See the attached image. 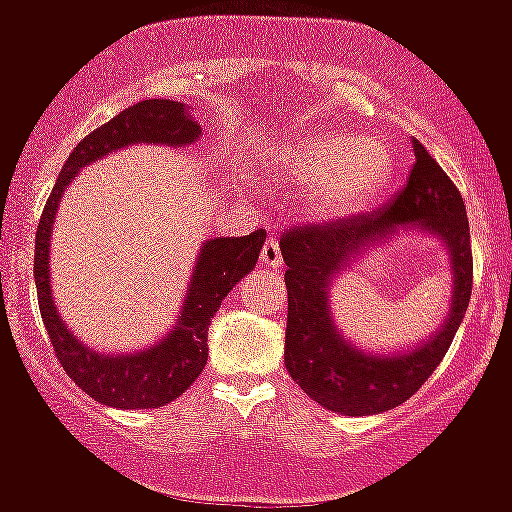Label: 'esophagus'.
I'll return each instance as SVG.
<instances>
[{"mask_svg": "<svg viewBox=\"0 0 512 512\" xmlns=\"http://www.w3.org/2000/svg\"><path fill=\"white\" fill-rule=\"evenodd\" d=\"M260 262L265 267H270V270H280V267H283V255H280L278 240H267L265 245H262Z\"/></svg>", "mask_w": 512, "mask_h": 512, "instance_id": "esophagus-1", "label": "esophagus"}]
</instances>
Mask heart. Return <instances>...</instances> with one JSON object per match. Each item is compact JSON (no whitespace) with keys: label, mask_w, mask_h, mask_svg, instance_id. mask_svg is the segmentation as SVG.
I'll use <instances>...</instances> for the list:
<instances>
[{"label":"heart","mask_w":512,"mask_h":512,"mask_svg":"<svg viewBox=\"0 0 512 512\" xmlns=\"http://www.w3.org/2000/svg\"><path fill=\"white\" fill-rule=\"evenodd\" d=\"M389 151L374 138L348 133H310L280 151V174L313 181L308 207L321 217H343L374 199L389 176Z\"/></svg>","instance_id":"heart-1"}]
</instances>
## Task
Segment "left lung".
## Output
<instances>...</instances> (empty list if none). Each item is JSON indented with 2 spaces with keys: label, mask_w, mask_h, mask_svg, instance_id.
Returning a JSON list of instances; mask_svg holds the SVG:
<instances>
[{
  "label": "left lung",
  "mask_w": 512,
  "mask_h": 512,
  "mask_svg": "<svg viewBox=\"0 0 512 512\" xmlns=\"http://www.w3.org/2000/svg\"><path fill=\"white\" fill-rule=\"evenodd\" d=\"M412 148V174L389 207L295 227L280 240L288 265L285 369L310 399L346 417L381 414L419 391L450 348L470 305L472 247L465 202L417 138ZM399 228H419L445 245L453 270L451 313L427 342L409 352L366 354L346 342L332 323L327 290L353 256Z\"/></svg>",
  "instance_id": "left-lung-1"
}]
</instances>
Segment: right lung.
Masks as SVG:
<instances>
[{
  "label": "right lung",
  "mask_w": 512,
  "mask_h": 512,
  "mask_svg": "<svg viewBox=\"0 0 512 512\" xmlns=\"http://www.w3.org/2000/svg\"><path fill=\"white\" fill-rule=\"evenodd\" d=\"M202 133L179 100L151 98L131 105L116 118L85 136L62 166L45 204L35 237V285L40 313L55 356L80 389L105 407L159 409L179 399L207 364V331L229 290L252 272L265 232L245 237H217L199 250L176 326L154 346L133 353H98L85 346L57 313L50 288V237L55 212L70 181L83 166L131 143L189 146Z\"/></svg>",
  "instance_id": "obj_1"
}]
</instances>
